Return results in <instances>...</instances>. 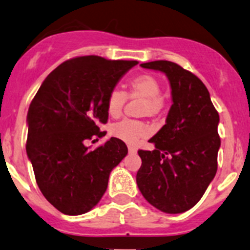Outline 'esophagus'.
Here are the masks:
<instances>
[{"mask_svg": "<svg viewBox=\"0 0 250 250\" xmlns=\"http://www.w3.org/2000/svg\"><path fill=\"white\" fill-rule=\"evenodd\" d=\"M128 151H129V153H136V148L134 146H128Z\"/></svg>", "mask_w": 250, "mask_h": 250, "instance_id": "obj_1", "label": "esophagus"}]
</instances>
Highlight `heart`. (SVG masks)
<instances>
[{
	"mask_svg": "<svg viewBox=\"0 0 250 250\" xmlns=\"http://www.w3.org/2000/svg\"><path fill=\"white\" fill-rule=\"evenodd\" d=\"M160 93H162V83L158 79L149 73L139 74L129 81L128 93L118 88H114L109 92L106 98L107 114L115 118L121 116L129 97L132 99H143L141 114L156 118L163 114L165 107V101ZM110 133L120 140L128 144H135L147 135V127L143 121L125 118L111 125Z\"/></svg>",
	"mask_w": 250,
	"mask_h": 250,
	"instance_id": "b5f03b06",
	"label": "heart"
}]
</instances>
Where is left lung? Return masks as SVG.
<instances>
[{
	"label": "left lung",
	"instance_id": "1",
	"mask_svg": "<svg viewBox=\"0 0 250 250\" xmlns=\"http://www.w3.org/2000/svg\"><path fill=\"white\" fill-rule=\"evenodd\" d=\"M141 67L167 74L173 104L167 125L149 139L156 148L138 151L136 183L152 206L182 213L198 204L217 172L219 115L204 83L180 64L159 60Z\"/></svg>",
	"mask_w": 250,
	"mask_h": 250
}]
</instances>
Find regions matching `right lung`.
<instances>
[{"instance_id":"obj_1","label":"right lung","mask_w":250,"mask_h":250,"mask_svg":"<svg viewBox=\"0 0 250 250\" xmlns=\"http://www.w3.org/2000/svg\"><path fill=\"white\" fill-rule=\"evenodd\" d=\"M138 61L78 56L52 70L27 114L26 152L36 182L55 208L78 215L93 208L107 188L111 170L127 156L122 140L111 138L92 148L106 132V98Z\"/></svg>"}]
</instances>
